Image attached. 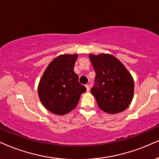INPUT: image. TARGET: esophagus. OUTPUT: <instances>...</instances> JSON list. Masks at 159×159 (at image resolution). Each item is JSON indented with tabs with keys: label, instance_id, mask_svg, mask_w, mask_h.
I'll list each match as a JSON object with an SVG mask.
<instances>
[{
	"label": "esophagus",
	"instance_id": "obj_1",
	"mask_svg": "<svg viewBox=\"0 0 159 159\" xmlns=\"http://www.w3.org/2000/svg\"><path fill=\"white\" fill-rule=\"evenodd\" d=\"M85 88L86 89H87V91L89 92L90 91V86L89 85H85Z\"/></svg>",
	"mask_w": 159,
	"mask_h": 159
}]
</instances>
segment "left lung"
<instances>
[{
	"instance_id": "left-lung-1",
	"label": "left lung",
	"mask_w": 159,
	"mask_h": 159,
	"mask_svg": "<svg viewBox=\"0 0 159 159\" xmlns=\"http://www.w3.org/2000/svg\"><path fill=\"white\" fill-rule=\"evenodd\" d=\"M89 59L96 73L95 84L91 92L98 106L111 114L125 111L134 98V81L131 74L111 54H91Z\"/></svg>"
}]
</instances>
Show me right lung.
<instances>
[{
	"label": "right lung",
	"mask_w": 159,
	"mask_h": 159,
	"mask_svg": "<svg viewBox=\"0 0 159 159\" xmlns=\"http://www.w3.org/2000/svg\"><path fill=\"white\" fill-rule=\"evenodd\" d=\"M77 54H62L54 58L45 70L38 85L41 103L54 114L65 115L77 105L86 91L74 71Z\"/></svg>",
	"instance_id": "add662e5"
}]
</instances>
